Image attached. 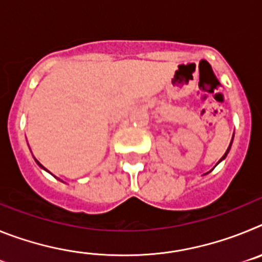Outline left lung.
<instances>
[{
    "instance_id": "left-lung-1",
    "label": "left lung",
    "mask_w": 262,
    "mask_h": 262,
    "mask_svg": "<svg viewBox=\"0 0 262 262\" xmlns=\"http://www.w3.org/2000/svg\"><path fill=\"white\" fill-rule=\"evenodd\" d=\"M231 144H232V140H231V143H230V147L227 148V151H226V154H224V155H223V157H222V159H221V160H219V163H221L222 160H224V159H226L227 154H228V152H230V148H231Z\"/></svg>"
}]
</instances>
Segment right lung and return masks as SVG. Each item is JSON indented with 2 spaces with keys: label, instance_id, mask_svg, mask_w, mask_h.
Returning <instances> with one entry per match:
<instances>
[{
  "label": "right lung",
  "instance_id": "1",
  "mask_svg": "<svg viewBox=\"0 0 262 262\" xmlns=\"http://www.w3.org/2000/svg\"><path fill=\"white\" fill-rule=\"evenodd\" d=\"M35 161H36V164H38V165H39V166H40V168H43V169H45V170H47V169H46V168H45V166H43V165H41V164H40V163H39L38 160H35Z\"/></svg>",
  "mask_w": 262,
  "mask_h": 262
}]
</instances>
